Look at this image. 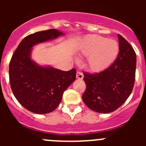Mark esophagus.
I'll return each mask as SVG.
<instances>
[{
	"label": "esophagus",
	"instance_id": "esophagus-1",
	"mask_svg": "<svg viewBox=\"0 0 146 146\" xmlns=\"http://www.w3.org/2000/svg\"><path fill=\"white\" fill-rule=\"evenodd\" d=\"M76 77H77V79L79 80H82L83 79V74L80 72H77V74H76Z\"/></svg>",
	"mask_w": 146,
	"mask_h": 146
}]
</instances>
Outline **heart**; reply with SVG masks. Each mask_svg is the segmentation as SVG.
I'll use <instances>...</instances> for the list:
<instances>
[{
	"label": "heart",
	"instance_id": "obj_1",
	"mask_svg": "<svg viewBox=\"0 0 146 146\" xmlns=\"http://www.w3.org/2000/svg\"><path fill=\"white\" fill-rule=\"evenodd\" d=\"M119 45L114 39H107L98 35H89L80 45L79 54L87 57L86 65L91 71L102 72L118 57Z\"/></svg>",
	"mask_w": 146,
	"mask_h": 146
}]
</instances>
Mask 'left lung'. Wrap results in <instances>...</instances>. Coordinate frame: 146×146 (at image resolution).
I'll return each instance as SVG.
<instances>
[{"label":"left lung","instance_id":"8db88e82","mask_svg":"<svg viewBox=\"0 0 146 146\" xmlns=\"http://www.w3.org/2000/svg\"><path fill=\"white\" fill-rule=\"evenodd\" d=\"M119 53L108 69L96 74L84 73L86 90L82 100L96 113L115 111L128 99L134 87L136 53L130 44L118 34Z\"/></svg>","mask_w":146,"mask_h":146}]
</instances>
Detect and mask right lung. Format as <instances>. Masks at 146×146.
Wrapping results in <instances>:
<instances>
[{
	"label": "right lung",
	"instance_id": "right-lung-1",
	"mask_svg": "<svg viewBox=\"0 0 146 146\" xmlns=\"http://www.w3.org/2000/svg\"><path fill=\"white\" fill-rule=\"evenodd\" d=\"M56 29L36 32L23 38L9 64V81L13 94L25 109L46 114L56 109L66 88L76 79V69L68 72L32 60L33 47L64 36Z\"/></svg>",
	"mask_w": 146,
	"mask_h": 146
}]
</instances>
